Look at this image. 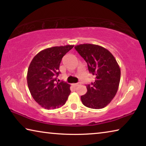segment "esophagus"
Listing matches in <instances>:
<instances>
[{"label":"esophagus","instance_id":"obj_1","mask_svg":"<svg viewBox=\"0 0 146 146\" xmlns=\"http://www.w3.org/2000/svg\"><path fill=\"white\" fill-rule=\"evenodd\" d=\"M80 83H76V84H73V86H74V87H77V86H80Z\"/></svg>","mask_w":146,"mask_h":146}]
</instances>
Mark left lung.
Masks as SVG:
<instances>
[{"label": "left lung", "instance_id": "left-lung-1", "mask_svg": "<svg viewBox=\"0 0 146 146\" xmlns=\"http://www.w3.org/2000/svg\"><path fill=\"white\" fill-rule=\"evenodd\" d=\"M88 64L90 73L95 76L86 86L87 93L81 96L84 105L91 109H102L111 102L117 93L120 80V69L114 56L107 49L96 44L75 46Z\"/></svg>", "mask_w": 146, "mask_h": 146}]
</instances>
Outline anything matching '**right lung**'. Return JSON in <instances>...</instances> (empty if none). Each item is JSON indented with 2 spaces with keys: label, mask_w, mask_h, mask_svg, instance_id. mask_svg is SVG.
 Wrapping results in <instances>:
<instances>
[{
  "label": "right lung",
  "mask_w": 146,
  "mask_h": 146,
  "mask_svg": "<svg viewBox=\"0 0 146 146\" xmlns=\"http://www.w3.org/2000/svg\"><path fill=\"white\" fill-rule=\"evenodd\" d=\"M73 45L55 46L41 51L29 64L27 82L33 99L46 110H54L65 104L71 93L70 85L58 82L62 58Z\"/></svg>",
  "instance_id": "right-lung-1"
}]
</instances>
